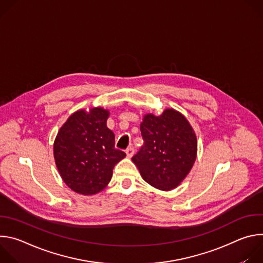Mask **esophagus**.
<instances>
[{
    "mask_svg": "<svg viewBox=\"0 0 263 263\" xmlns=\"http://www.w3.org/2000/svg\"><path fill=\"white\" fill-rule=\"evenodd\" d=\"M126 154H127V157L131 158V157L133 156V154H134V148H133L132 146L128 147V148L126 149Z\"/></svg>",
    "mask_w": 263,
    "mask_h": 263,
    "instance_id": "34e87169",
    "label": "esophagus"
}]
</instances>
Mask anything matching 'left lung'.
<instances>
[{"label": "left lung", "instance_id": "1", "mask_svg": "<svg viewBox=\"0 0 263 263\" xmlns=\"http://www.w3.org/2000/svg\"><path fill=\"white\" fill-rule=\"evenodd\" d=\"M143 145L132 161L142 179L168 192L190 174L198 152L196 133L181 112L167 108L162 115H144L140 124Z\"/></svg>", "mask_w": 263, "mask_h": 263}]
</instances>
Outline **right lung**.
<instances>
[{
	"instance_id": "obj_1",
	"label": "right lung",
	"mask_w": 263,
	"mask_h": 263,
	"mask_svg": "<svg viewBox=\"0 0 263 263\" xmlns=\"http://www.w3.org/2000/svg\"><path fill=\"white\" fill-rule=\"evenodd\" d=\"M109 110L80 109L66 120L54 141V158L64 183L74 193L92 196L112 178L115 165L126 154L115 147V134L107 128Z\"/></svg>"
}]
</instances>
